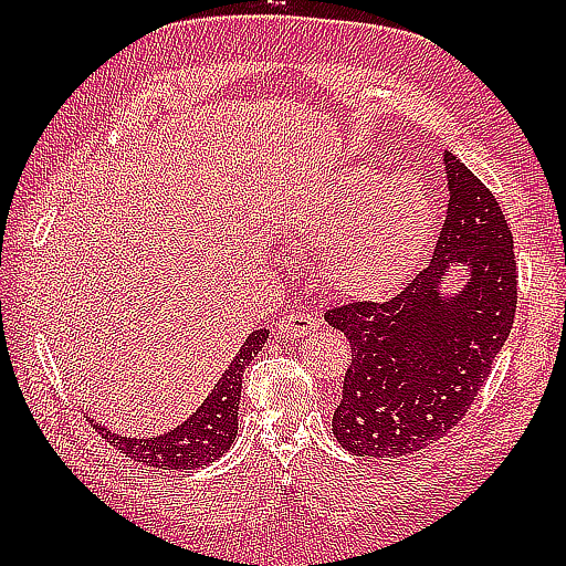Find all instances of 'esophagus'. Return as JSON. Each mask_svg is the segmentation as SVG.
<instances>
[{
	"label": "esophagus",
	"instance_id": "1",
	"mask_svg": "<svg viewBox=\"0 0 566 566\" xmlns=\"http://www.w3.org/2000/svg\"><path fill=\"white\" fill-rule=\"evenodd\" d=\"M276 328H280L284 338H298V335L314 333L318 328V321L311 314H304V311H292V314L282 316L280 326Z\"/></svg>",
	"mask_w": 566,
	"mask_h": 566
}]
</instances>
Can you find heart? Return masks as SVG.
<instances>
[{
  "instance_id": "1",
  "label": "heart",
  "mask_w": 566,
  "mask_h": 566,
  "mask_svg": "<svg viewBox=\"0 0 566 566\" xmlns=\"http://www.w3.org/2000/svg\"><path fill=\"white\" fill-rule=\"evenodd\" d=\"M294 231L318 248V276L345 298H381L406 282L423 252L432 207L406 177L350 170L292 213Z\"/></svg>"
}]
</instances>
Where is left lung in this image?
I'll list each match as a JSON object with an SVG mask.
<instances>
[{
  "mask_svg": "<svg viewBox=\"0 0 566 566\" xmlns=\"http://www.w3.org/2000/svg\"><path fill=\"white\" fill-rule=\"evenodd\" d=\"M450 203L432 260L389 302L326 311L350 340L333 436L359 457L423 450L460 423L506 343L518 302L513 233L496 197L457 155L444 150ZM470 272L465 290L444 297L447 268Z\"/></svg>",
  "mask_w": 566,
  "mask_h": 566,
  "instance_id": "8db88e82",
  "label": "left lung"
}]
</instances>
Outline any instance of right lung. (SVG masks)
Here are the masks:
<instances>
[{
    "label": "right lung",
    "mask_w": 566,
    "mask_h": 566,
    "mask_svg": "<svg viewBox=\"0 0 566 566\" xmlns=\"http://www.w3.org/2000/svg\"><path fill=\"white\" fill-rule=\"evenodd\" d=\"M270 338L268 328L252 331L248 340L240 345V353L223 377L216 381L213 391L203 399L197 408L195 416H189L182 426L165 432L158 438H124L114 430H106L104 426L90 423L99 436L122 450L126 457L136 462L158 469H197L203 464H211L219 460L223 452L231 450L238 436V403H240V389H243V371L262 350L264 340Z\"/></svg>",
    "instance_id": "obj_1"
}]
</instances>
